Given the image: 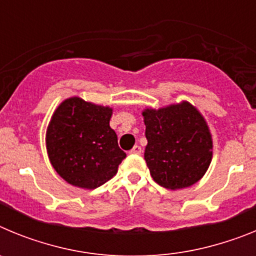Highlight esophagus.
Segmentation results:
<instances>
[{
    "mask_svg": "<svg viewBox=\"0 0 256 256\" xmlns=\"http://www.w3.org/2000/svg\"><path fill=\"white\" fill-rule=\"evenodd\" d=\"M130 154H134V155H140V154H141V152H142V148H140L138 144H136L134 148H132V150H130Z\"/></svg>",
    "mask_w": 256,
    "mask_h": 256,
    "instance_id": "1",
    "label": "esophagus"
}]
</instances>
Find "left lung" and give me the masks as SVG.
Instances as JSON below:
<instances>
[{"label": "left lung", "mask_w": 256, "mask_h": 256, "mask_svg": "<svg viewBox=\"0 0 256 256\" xmlns=\"http://www.w3.org/2000/svg\"><path fill=\"white\" fill-rule=\"evenodd\" d=\"M148 146L144 160L152 180L169 190L195 184L209 168L212 141L208 124L187 101L166 108H146Z\"/></svg>", "instance_id": "8db88e82"}]
</instances>
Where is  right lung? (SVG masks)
Returning a JSON list of instances; mask_svg holds the SVG:
<instances>
[{"mask_svg":"<svg viewBox=\"0 0 256 256\" xmlns=\"http://www.w3.org/2000/svg\"><path fill=\"white\" fill-rule=\"evenodd\" d=\"M112 108L68 98L56 108L47 128L50 162L61 178L80 188H97L112 180L126 152L110 128Z\"/></svg>","mask_w":256,"mask_h":256,"instance_id":"obj_1","label":"right lung"}]
</instances>
